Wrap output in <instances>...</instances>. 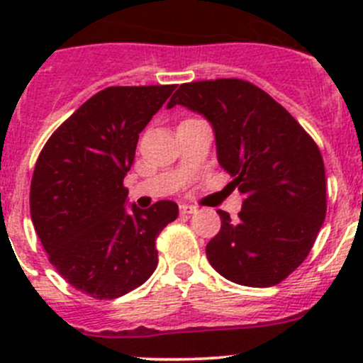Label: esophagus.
<instances>
[{"instance_id":"obj_1","label":"esophagus","mask_w":363,"mask_h":363,"mask_svg":"<svg viewBox=\"0 0 363 363\" xmlns=\"http://www.w3.org/2000/svg\"><path fill=\"white\" fill-rule=\"evenodd\" d=\"M179 211H181V214H195L196 207L195 205H189V203H181L179 205Z\"/></svg>"}]
</instances>
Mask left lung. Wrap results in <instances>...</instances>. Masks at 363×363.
<instances>
[{
	"mask_svg": "<svg viewBox=\"0 0 363 363\" xmlns=\"http://www.w3.org/2000/svg\"><path fill=\"white\" fill-rule=\"evenodd\" d=\"M184 105L211 121L218 161L244 195L239 219L218 211L207 244L216 272L242 286L279 284L307 258L327 214L325 164L316 142L283 105L240 79L181 84L167 108Z\"/></svg>",
	"mask_w": 363,
	"mask_h": 363,
	"instance_id": "8db88e82",
	"label": "left lung"
}]
</instances>
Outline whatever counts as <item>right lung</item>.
<instances>
[{"mask_svg": "<svg viewBox=\"0 0 363 363\" xmlns=\"http://www.w3.org/2000/svg\"><path fill=\"white\" fill-rule=\"evenodd\" d=\"M177 86H112L50 135L29 189V211L49 262L75 290L111 300L144 284L158 265L156 239L179 214L160 200L128 214L123 179L138 133Z\"/></svg>", "mask_w": 363, "mask_h": 363, "instance_id": "right-lung-1", "label": "right lung"}]
</instances>
